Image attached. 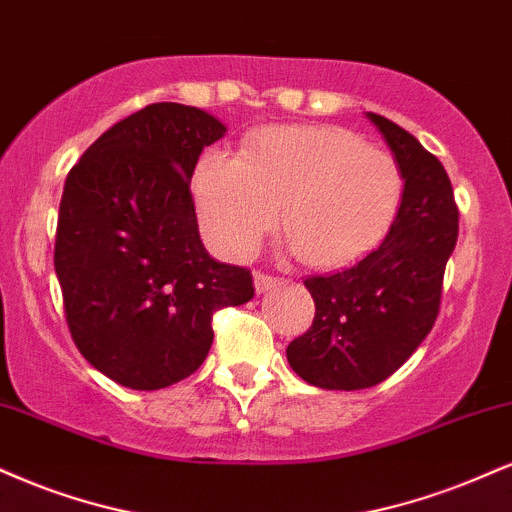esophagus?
Wrapping results in <instances>:
<instances>
[{"label": "esophagus", "mask_w": 512, "mask_h": 512, "mask_svg": "<svg viewBox=\"0 0 512 512\" xmlns=\"http://www.w3.org/2000/svg\"><path fill=\"white\" fill-rule=\"evenodd\" d=\"M276 283H279V279H276V276H272V274H264V272L255 274V291L257 293L269 291V288H274Z\"/></svg>", "instance_id": "34e87169"}]
</instances>
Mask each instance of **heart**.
Wrapping results in <instances>:
<instances>
[{
	"mask_svg": "<svg viewBox=\"0 0 512 512\" xmlns=\"http://www.w3.org/2000/svg\"><path fill=\"white\" fill-rule=\"evenodd\" d=\"M197 214L221 255L243 260L281 219L293 252L341 267L369 252L396 219L403 166L338 126H276L245 155L214 150L197 169Z\"/></svg>",
	"mask_w": 512,
	"mask_h": 512,
	"instance_id": "b5f03b06",
	"label": "heart"
}]
</instances>
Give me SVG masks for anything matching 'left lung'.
Masks as SVG:
<instances>
[{
  "label": "left lung",
  "instance_id": "1",
  "mask_svg": "<svg viewBox=\"0 0 512 512\" xmlns=\"http://www.w3.org/2000/svg\"><path fill=\"white\" fill-rule=\"evenodd\" d=\"M369 119L403 166V202L379 248L343 272L307 276L315 322L286 348L293 372L329 391L377 386L415 353L439 317L458 240V205L439 159L398 123Z\"/></svg>",
  "mask_w": 512,
  "mask_h": 512
}]
</instances>
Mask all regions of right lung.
Instances as JSON below:
<instances>
[{
	"label": "right lung",
	"mask_w": 512,
	"mask_h": 512,
	"mask_svg": "<svg viewBox=\"0 0 512 512\" xmlns=\"http://www.w3.org/2000/svg\"><path fill=\"white\" fill-rule=\"evenodd\" d=\"M224 123L197 107L147 104L92 143L66 176L54 269L80 355L116 384L157 391L212 348V317L252 300L245 267L212 260L190 178Z\"/></svg>",
	"instance_id": "obj_1"
}]
</instances>
